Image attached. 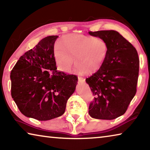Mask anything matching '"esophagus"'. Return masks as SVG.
Instances as JSON below:
<instances>
[{"label": "esophagus", "mask_w": 150, "mask_h": 150, "mask_svg": "<svg viewBox=\"0 0 150 150\" xmlns=\"http://www.w3.org/2000/svg\"><path fill=\"white\" fill-rule=\"evenodd\" d=\"M78 80H79V81L80 83H85V79L81 77H78Z\"/></svg>", "instance_id": "34e87169"}]
</instances>
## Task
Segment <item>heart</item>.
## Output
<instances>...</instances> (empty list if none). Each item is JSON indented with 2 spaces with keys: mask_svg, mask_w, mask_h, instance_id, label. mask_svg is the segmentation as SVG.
I'll return each mask as SVG.
<instances>
[{
  "mask_svg": "<svg viewBox=\"0 0 150 150\" xmlns=\"http://www.w3.org/2000/svg\"><path fill=\"white\" fill-rule=\"evenodd\" d=\"M108 47L105 40L93 35L67 34L57 42L54 48V58L56 69L68 73L75 65L80 74L93 75L102 67L108 55Z\"/></svg>",
  "mask_w": 150,
  "mask_h": 150,
  "instance_id": "1",
  "label": "heart"
}]
</instances>
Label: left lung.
Returning a JSON list of instances; mask_svg holds the SVG:
<instances>
[{"label":"left lung","mask_w":150,"mask_h":150,"mask_svg":"<svg viewBox=\"0 0 150 150\" xmlns=\"http://www.w3.org/2000/svg\"><path fill=\"white\" fill-rule=\"evenodd\" d=\"M108 45V55L97 72L86 79L95 96L88 107L92 118L113 120L123 115L136 93L139 60L131 43L115 30L88 32Z\"/></svg>","instance_id":"left-lung-1"}]
</instances>
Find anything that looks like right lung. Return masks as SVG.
<instances>
[{
    "instance_id": "right-lung-1",
    "label": "right lung",
    "mask_w": 150,
    "mask_h": 150,
    "mask_svg": "<svg viewBox=\"0 0 150 150\" xmlns=\"http://www.w3.org/2000/svg\"><path fill=\"white\" fill-rule=\"evenodd\" d=\"M57 35L40 40L20 57L11 73V95L27 117L49 120L65 112L78 77L57 70L54 48Z\"/></svg>"
}]
</instances>
